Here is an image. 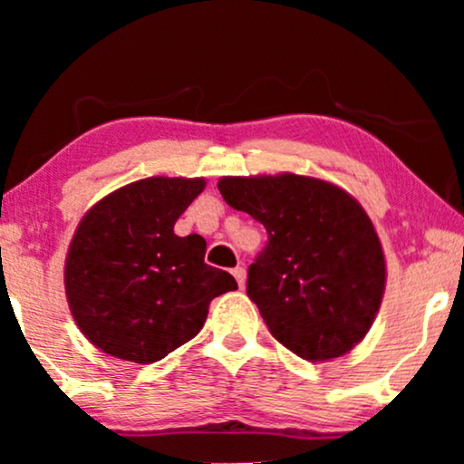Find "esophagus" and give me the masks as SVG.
Segmentation results:
<instances>
[{
    "mask_svg": "<svg viewBox=\"0 0 464 464\" xmlns=\"http://www.w3.org/2000/svg\"><path fill=\"white\" fill-rule=\"evenodd\" d=\"M232 275H234V278H237L238 287H243L245 281H246V270L243 268V266H238V268H234Z\"/></svg>",
    "mask_w": 464,
    "mask_h": 464,
    "instance_id": "34e87169",
    "label": "esophagus"
}]
</instances>
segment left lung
<instances>
[{
  "instance_id": "8db88e82",
  "label": "left lung",
  "mask_w": 464,
  "mask_h": 464,
  "mask_svg": "<svg viewBox=\"0 0 464 464\" xmlns=\"http://www.w3.org/2000/svg\"><path fill=\"white\" fill-rule=\"evenodd\" d=\"M218 188L268 232L249 266L246 295L270 334L310 363L353 351L386 287L382 243L359 200L332 181L295 173L221 177Z\"/></svg>"
}]
</instances>
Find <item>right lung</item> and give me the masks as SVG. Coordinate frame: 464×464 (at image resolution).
Here are the masks:
<instances>
[{
    "label": "right lung",
    "mask_w": 464,
    "mask_h": 464,
    "mask_svg": "<svg viewBox=\"0 0 464 464\" xmlns=\"http://www.w3.org/2000/svg\"><path fill=\"white\" fill-rule=\"evenodd\" d=\"M205 186V177H148L84 213L67 249L65 295L91 344L154 363L200 332L213 297L238 289L232 275L205 264L200 234L173 230Z\"/></svg>",
    "instance_id": "obj_1"
}]
</instances>
